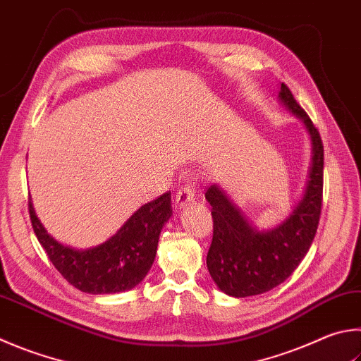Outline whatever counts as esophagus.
Returning a JSON list of instances; mask_svg holds the SVG:
<instances>
[{
  "label": "esophagus",
  "instance_id": "esophagus-1",
  "mask_svg": "<svg viewBox=\"0 0 361 361\" xmlns=\"http://www.w3.org/2000/svg\"><path fill=\"white\" fill-rule=\"evenodd\" d=\"M194 194H195V183L194 181H188L185 186L178 189V192L175 195V202L180 208L188 205L189 202L194 200Z\"/></svg>",
  "mask_w": 361,
  "mask_h": 361
}]
</instances>
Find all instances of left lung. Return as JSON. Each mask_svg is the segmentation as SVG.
Wrapping results in <instances>:
<instances>
[{"instance_id": "left-lung-1", "label": "left lung", "mask_w": 361, "mask_h": 361, "mask_svg": "<svg viewBox=\"0 0 361 361\" xmlns=\"http://www.w3.org/2000/svg\"><path fill=\"white\" fill-rule=\"evenodd\" d=\"M279 97L305 121L312 139V166L303 199L283 224L259 231L243 218L221 189L213 185L205 197L212 205L213 240L207 267L219 289L243 298L274 289L290 276L316 237L324 194V145L311 118L281 83Z\"/></svg>"}]
</instances>
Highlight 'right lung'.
<instances>
[{
    "instance_id": "right-lung-1",
    "label": "right lung",
    "mask_w": 361,
    "mask_h": 361,
    "mask_svg": "<svg viewBox=\"0 0 361 361\" xmlns=\"http://www.w3.org/2000/svg\"><path fill=\"white\" fill-rule=\"evenodd\" d=\"M32 231L61 276L87 293H116L135 287L152 268L162 226L172 214L170 191L140 207L106 243L77 251L45 232L31 202Z\"/></svg>"
}]
</instances>
